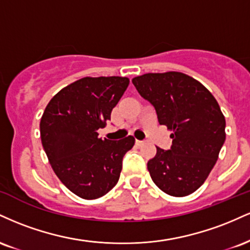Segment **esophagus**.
<instances>
[{"label": "esophagus", "mask_w": 250, "mask_h": 250, "mask_svg": "<svg viewBox=\"0 0 250 250\" xmlns=\"http://www.w3.org/2000/svg\"><path fill=\"white\" fill-rule=\"evenodd\" d=\"M135 143H136V146L141 147V146L145 145V141H140V140H136V141H135Z\"/></svg>", "instance_id": "obj_1"}]
</instances>
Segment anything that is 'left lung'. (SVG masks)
<instances>
[{
  "instance_id": "left-lung-1",
  "label": "left lung",
  "mask_w": 250,
  "mask_h": 250,
  "mask_svg": "<svg viewBox=\"0 0 250 250\" xmlns=\"http://www.w3.org/2000/svg\"><path fill=\"white\" fill-rule=\"evenodd\" d=\"M173 131L170 150L156 147L147 163L151 180L170 196L193 194L207 180L226 140V119L202 83L180 71L148 73L131 80Z\"/></svg>"
}]
</instances>
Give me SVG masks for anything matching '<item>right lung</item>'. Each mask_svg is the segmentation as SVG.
Segmentation results:
<instances>
[{
    "label": "right lung",
    "instance_id": "obj_1",
    "mask_svg": "<svg viewBox=\"0 0 250 250\" xmlns=\"http://www.w3.org/2000/svg\"><path fill=\"white\" fill-rule=\"evenodd\" d=\"M128 85V77H83L61 89L43 111V149L56 176L81 199H99L115 187L123 156L133 148V136L110 141L97 133Z\"/></svg>",
    "mask_w": 250,
    "mask_h": 250
}]
</instances>
